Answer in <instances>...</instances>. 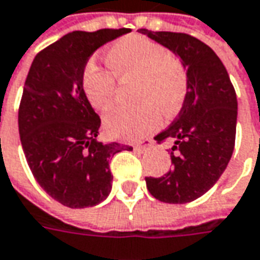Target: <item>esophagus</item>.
I'll list each match as a JSON object with an SVG mask.
<instances>
[{
  "instance_id": "obj_1",
  "label": "esophagus",
  "mask_w": 260,
  "mask_h": 260,
  "mask_svg": "<svg viewBox=\"0 0 260 260\" xmlns=\"http://www.w3.org/2000/svg\"><path fill=\"white\" fill-rule=\"evenodd\" d=\"M150 146H152V140H149V139H145L143 142H140V143H137L136 146H135V149H137V150H145V149H149Z\"/></svg>"
}]
</instances>
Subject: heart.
<instances>
[{
    "label": "heart",
    "mask_w": 260,
    "mask_h": 260,
    "mask_svg": "<svg viewBox=\"0 0 260 260\" xmlns=\"http://www.w3.org/2000/svg\"><path fill=\"white\" fill-rule=\"evenodd\" d=\"M104 70L89 62L83 73V89L92 107L110 110L117 79L121 83L136 82V107H118L105 117V128L111 136L136 140L153 132L161 124V111L173 115L181 108L187 95V73L180 59L168 49L145 36L130 35L118 39L107 49Z\"/></svg>",
    "instance_id": "obj_1"
}]
</instances>
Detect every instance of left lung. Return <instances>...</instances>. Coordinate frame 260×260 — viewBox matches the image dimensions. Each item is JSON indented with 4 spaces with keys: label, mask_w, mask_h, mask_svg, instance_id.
Here are the masks:
<instances>
[{
    "label": "left lung",
    "mask_w": 260,
    "mask_h": 260,
    "mask_svg": "<svg viewBox=\"0 0 260 260\" xmlns=\"http://www.w3.org/2000/svg\"><path fill=\"white\" fill-rule=\"evenodd\" d=\"M173 51L187 72V95L178 117L159 135L171 140L173 170L162 177H146V187L158 201L187 203L205 194L219 180L236 143L237 96L222 61L202 41L175 32L140 29Z\"/></svg>",
    "instance_id": "1"
}]
</instances>
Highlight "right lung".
Instances as JSON below:
<instances>
[{"instance_id": "right-lung-1", "label": "right lung", "mask_w": 260, "mask_h": 260, "mask_svg": "<svg viewBox=\"0 0 260 260\" xmlns=\"http://www.w3.org/2000/svg\"><path fill=\"white\" fill-rule=\"evenodd\" d=\"M130 29L67 33L33 59L19 108V133L39 186L69 208L105 201L112 187L110 159L132 146L98 142L101 118L83 90L87 59Z\"/></svg>"}]
</instances>
